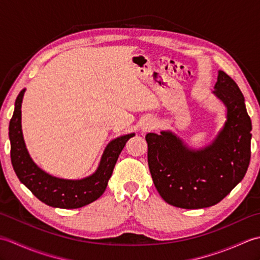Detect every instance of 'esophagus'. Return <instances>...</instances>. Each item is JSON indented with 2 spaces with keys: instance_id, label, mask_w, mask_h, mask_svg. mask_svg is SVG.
Here are the masks:
<instances>
[{
  "instance_id": "1",
  "label": "esophagus",
  "mask_w": 260,
  "mask_h": 260,
  "mask_svg": "<svg viewBox=\"0 0 260 260\" xmlns=\"http://www.w3.org/2000/svg\"><path fill=\"white\" fill-rule=\"evenodd\" d=\"M156 126V121L154 118H146L144 120V123L142 125V131L143 132H150L153 128H155Z\"/></svg>"
}]
</instances>
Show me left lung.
Wrapping results in <instances>:
<instances>
[{
  "mask_svg": "<svg viewBox=\"0 0 260 260\" xmlns=\"http://www.w3.org/2000/svg\"><path fill=\"white\" fill-rule=\"evenodd\" d=\"M213 93L227 107V120L211 144L193 150L170 131L145 136L154 185L171 206H214L244 179L249 167L252 127L244 95L221 70Z\"/></svg>",
  "mask_w": 260,
  "mask_h": 260,
  "instance_id": "1",
  "label": "left lung"
}]
</instances>
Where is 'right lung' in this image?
<instances>
[{
  "label": "right lung",
  "instance_id": "right-lung-1",
  "mask_svg": "<svg viewBox=\"0 0 260 260\" xmlns=\"http://www.w3.org/2000/svg\"><path fill=\"white\" fill-rule=\"evenodd\" d=\"M24 91L25 89H22L16 97L14 113L9 126L11 162L21 183L39 200L53 208L77 209L97 200L106 190L108 180L126 142L135 134L123 135L110 142L105 148L95 173L87 178L81 180L56 178L39 168L25 147L21 125V106Z\"/></svg>",
  "mask_w": 260,
  "mask_h": 260
}]
</instances>
